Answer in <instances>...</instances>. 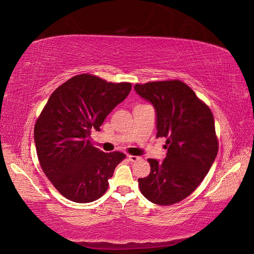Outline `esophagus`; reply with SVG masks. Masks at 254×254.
Wrapping results in <instances>:
<instances>
[{
	"instance_id": "34e87169",
	"label": "esophagus",
	"mask_w": 254,
	"mask_h": 254,
	"mask_svg": "<svg viewBox=\"0 0 254 254\" xmlns=\"http://www.w3.org/2000/svg\"><path fill=\"white\" fill-rule=\"evenodd\" d=\"M127 158H128V160L132 161V162H136L137 160H139V159H140V157H138V156H131V155L127 156Z\"/></svg>"
}]
</instances>
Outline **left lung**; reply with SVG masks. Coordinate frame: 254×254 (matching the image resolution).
Here are the masks:
<instances>
[{
    "label": "left lung",
    "mask_w": 254,
    "mask_h": 254,
    "mask_svg": "<svg viewBox=\"0 0 254 254\" xmlns=\"http://www.w3.org/2000/svg\"><path fill=\"white\" fill-rule=\"evenodd\" d=\"M156 110L157 137H166L162 162L148 159L150 173L138 179L144 197L159 205L182 201L196 190L213 164L219 144L210 108L179 80L135 84Z\"/></svg>",
    "instance_id": "left-lung-1"
}]
</instances>
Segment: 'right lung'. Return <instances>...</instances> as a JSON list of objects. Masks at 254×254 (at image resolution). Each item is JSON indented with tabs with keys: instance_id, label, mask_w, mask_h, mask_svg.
Returning a JSON list of instances; mask_svg holds the SVG:
<instances>
[{
	"instance_id": "add662e5",
	"label": "right lung",
	"mask_w": 254,
	"mask_h": 254,
	"mask_svg": "<svg viewBox=\"0 0 254 254\" xmlns=\"http://www.w3.org/2000/svg\"><path fill=\"white\" fill-rule=\"evenodd\" d=\"M132 85L111 83L95 75L79 74L53 92L34 127L40 166L64 197L92 202L108 188V180L126 155L104 152L91 143L107 117L127 98Z\"/></svg>"
}]
</instances>
